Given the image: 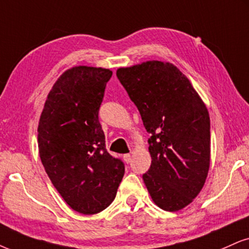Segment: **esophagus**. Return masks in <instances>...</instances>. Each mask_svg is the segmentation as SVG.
<instances>
[{"mask_svg":"<svg viewBox=\"0 0 249 249\" xmlns=\"http://www.w3.org/2000/svg\"><path fill=\"white\" fill-rule=\"evenodd\" d=\"M124 161L127 162H130L131 161V156H130V153H127V155H124Z\"/></svg>","mask_w":249,"mask_h":249,"instance_id":"obj_1","label":"esophagus"}]
</instances>
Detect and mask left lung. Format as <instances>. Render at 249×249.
<instances>
[{
    "instance_id": "1",
    "label": "left lung",
    "mask_w": 249,
    "mask_h": 249,
    "mask_svg": "<svg viewBox=\"0 0 249 249\" xmlns=\"http://www.w3.org/2000/svg\"><path fill=\"white\" fill-rule=\"evenodd\" d=\"M148 133L151 166L143 181L165 211L192 203L210 166V118L189 79L174 64L146 61L116 70Z\"/></svg>"
}]
</instances>
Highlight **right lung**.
Listing matches in <instances>:
<instances>
[{
    "mask_svg": "<svg viewBox=\"0 0 249 249\" xmlns=\"http://www.w3.org/2000/svg\"><path fill=\"white\" fill-rule=\"evenodd\" d=\"M112 77L109 69L77 66L54 83L38 125L39 156L66 203L83 214L115 198L124 165L106 150L98 112Z\"/></svg>",
    "mask_w": 249,
    "mask_h": 249,
    "instance_id": "obj_1",
    "label": "right lung"
}]
</instances>
